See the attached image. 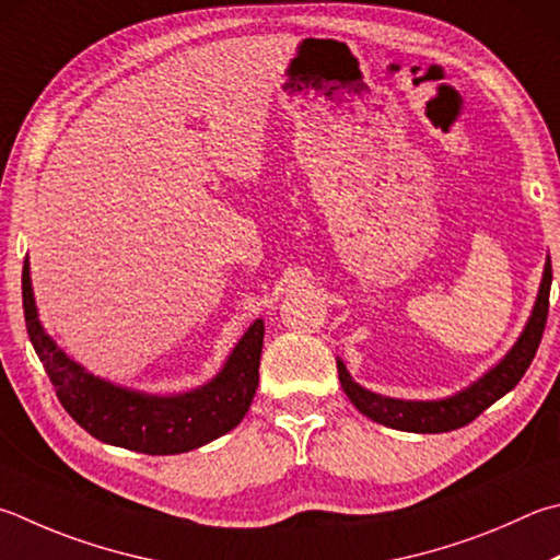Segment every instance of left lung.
Masks as SVG:
<instances>
[{"label": "left lung", "mask_w": 560, "mask_h": 560, "mask_svg": "<svg viewBox=\"0 0 560 560\" xmlns=\"http://www.w3.org/2000/svg\"><path fill=\"white\" fill-rule=\"evenodd\" d=\"M551 279H553L551 261H546L541 291H538L534 313L526 323V330L522 332L520 342L514 345L512 352L506 354V358L497 364L492 372H487L480 382L470 386V389H465L443 401L386 399V396L372 394L368 389H362L360 384H354L350 380L348 370H345V364L338 362L342 392L348 394V399L358 406L364 416H370L372 421L389 425V429H396V431L445 433V431L463 429V425L472 423L485 409H490L497 399H502L506 392H512L524 377V372L528 370V364H532L534 354L538 350V342L544 338Z\"/></svg>", "instance_id": "1"}]
</instances>
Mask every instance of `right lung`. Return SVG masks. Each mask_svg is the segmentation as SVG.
Segmentation results:
<instances>
[{
    "label": "right lung",
    "mask_w": 560,
    "mask_h": 560,
    "mask_svg": "<svg viewBox=\"0 0 560 560\" xmlns=\"http://www.w3.org/2000/svg\"><path fill=\"white\" fill-rule=\"evenodd\" d=\"M26 332L44 362L58 401L93 439L147 455H176L200 448L245 419L259 384L264 323L257 320L237 342L215 380L178 396H147L112 386L88 374L56 348L36 318L28 261L22 271Z\"/></svg>",
    "instance_id": "right-lung-1"
}]
</instances>
